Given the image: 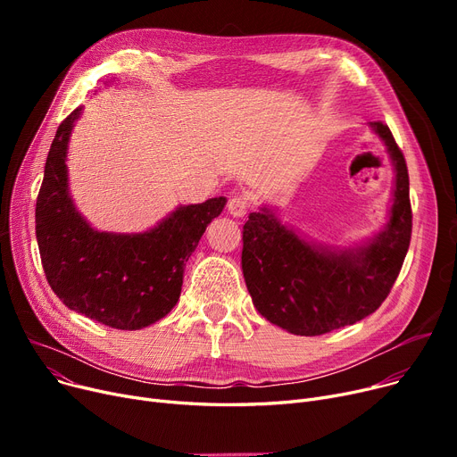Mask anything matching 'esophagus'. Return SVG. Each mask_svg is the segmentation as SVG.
<instances>
[{"instance_id":"esophagus-1","label":"esophagus","mask_w":457,"mask_h":457,"mask_svg":"<svg viewBox=\"0 0 457 457\" xmlns=\"http://www.w3.org/2000/svg\"><path fill=\"white\" fill-rule=\"evenodd\" d=\"M248 200L245 196H233L228 202V212L233 216V219H243V216L248 212Z\"/></svg>"}]
</instances>
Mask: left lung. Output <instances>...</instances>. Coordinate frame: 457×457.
<instances>
[{
	"label": "left lung",
	"instance_id": "left-lung-1",
	"mask_svg": "<svg viewBox=\"0 0 457 457\" xmlns=\"http://www.w3.org/2000/svg\"><path fill=\"white\" fill-rule=\"evenodd\" d=\"M386 144L395 179L387 222L348 246L320 243L261 205L243 228V274L261 317L295 335L355 324L381 305L411 238L410 176L387 126L369 122Z\"/></svg>",
	"mask_w": 457,
	"mask_h": 457
}]
</instances>
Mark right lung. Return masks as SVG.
I'll use <instances>...</instances> for the list:
<instances>
[{"mask_svg": "<svg viewBox=\"0 0 457 457\" xmlns=\"http://www.w3.org/2000/svg\"><path fill=\"white\" fill-rule=\"evenodd\" d=\"M81 114L83 107L62 120L46 159L35 211L42 267L68 309L109 328L142 329L178 303L185 262L228 200L178 205L138 233L92 228L70 195L66 164Z\"/></svg>", "mask_w": 457, "mask_h": 457, "instance_id": "obj_1", "label": "right lung"}]
</instances>
